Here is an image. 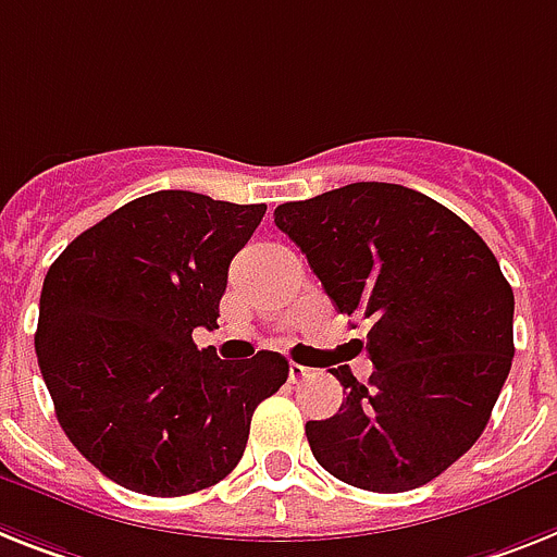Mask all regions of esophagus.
Here are the masks:
<instances>
[{
	"label": "esophagus",
	"mask_w": 557,
	"mask_h": 557,
	"mask_svg": "<svg viewBox=\"0 0 557 557\" xmlns=\"http://www.w3.org/2000/svg\"><path fill=\"white\" fill-rule=\"evenodd\" d=\"M310 367H305V364H296V361H293V364H289V381H293V384H298V381H305L307 375H310Z\"/></svg>",
	"instance_id": "1"
}]
</instances>
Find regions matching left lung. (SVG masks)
I'll list each match as a JSON object with an SVG mask.
<instances>
[{
  "mask_svg": "<svg viewBox=\"0 0 557 557\" xmlns=\"http://www.w3.org/2000/svg\"><path fill=\"white\" fill-rule=\"evenodd\" d=\"M338 312L372 321L367 384L307 421L315 461L344 484L407 493L481 438L512 367L516 296L470 224L424 193L356 182L275 207Z\"/></svg>",
  "mask_w": 557,
  "mask_h": 557,
  "instance_id": "8db88e82",
  "label": "left lung"
}]
</instances>
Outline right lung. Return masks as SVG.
I'll use <instances>...</instances> for the list:
<instances>
[{"mask_svg":"<svg viewBox=\"0 0 557 557\" xmlns=\"http://www.w3.org/2000/svg\"><path fill=\"white\" fill-rule=\"evenodd\" d=\"M268 205L190 190L127 201L50 264L36 358L71 444L124 490L199 493L233 472L250 418L289 364L261 350L222 361L193 330L219 327L233 256Z\"/></svg>","mask_w":557,"mask_h":557,"instance_id":"right-lung-1","label":"right lung"}]
</instances>
